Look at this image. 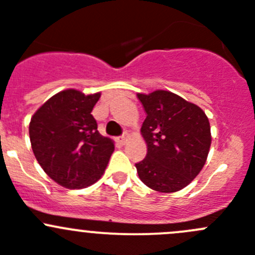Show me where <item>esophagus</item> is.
Returning <instances> with one entry per match:
<instances>
[{
    "mask_svg": "<svg viewBox=\"0 0 255 255\" xmlns=\"http://www.w3.org/2000/svg\"><path fill=\"white\" fill-rule=\"evenodd\" d=\"M128 139H129V135H128L127 133H125V134L121 135V137H118V138H117L118 143L122 144V145H125V144L128 142Z\"/></svg>",
    "mask_w": 255,
    "mask_h": 255,
    "instance_id": "1",
    "label": "esophagus"
}]
</instances>
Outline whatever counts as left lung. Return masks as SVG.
Wrapping results in <instances>:
<instances>
[{"label": "left lung", "instance_id": "left-lung-1", "mask_svg": "<svg viewBox=\"0 0 255 255\" xmlns=\"http://www.w3.org/2000/svg\"><path fill=\"white\" fill-rule=\"evenodd\" d=\"M146 117L142 135L145 158L135 164L139 179L159 192L184 189L204 168L211 145L207 116L170 91L138 94Z\"/></svg>", "mask_w": 255, "mask_h": 255}]
</instances>
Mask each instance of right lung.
I'll list each match as a JSON object with an SVG mask.
<instances>
[{"label":"right lung","instance_id":"1","mask_svg":"<svg viewBox=\"0 0 255 255\" xmlns=\"http://www.w3.org/2000/svg\"><path fill=\"white\" fill-rule=\"evenodd\" d=\"M101 94L69 89L54 95L29 123L33 153L49 177L66 189L95 184L104 174L115 144L97 130L91 115Z\"/></svg>","mask_w":255,"mask_h":255}]
</instances>
